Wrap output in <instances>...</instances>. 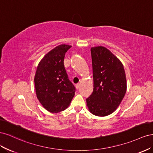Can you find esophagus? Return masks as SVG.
<instances>
[{"mask_svg":"<svg viewBox=\"0 0 153 153\" xmlns=\"http://www.w3.org/2000/svg\"><path fill=\"white\" fill-rule=\"evenodd\" d=\"M75 87H76V88L77 89H79V87H80V84H76L75 85Z\"/></svg>","mask_w":153,"mask_h":153,"instance_id":"esophagus-1","label":"esophagus"}]
</instances>
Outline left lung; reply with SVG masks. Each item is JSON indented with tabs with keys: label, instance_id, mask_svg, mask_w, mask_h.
I'll return each instance as SVG.
<instances>
[{
	"label": "left lung",
	"instance_id": "8db88e82",
	"mask_svg": "<svg viewBox=\"0 0 153 153\" xmlns=\"http://www.w3.org/2000/svg\"><path fill=\"white\" fill-rule=\"evenodd\" d=\"M94 89L86 99L90 112L104 117L112 114L126 94L127 84L120 60L104 47L91 48Z\"/></svg>",
	"mask_w": 153,
	"mask_h": 153
}]
</instances>
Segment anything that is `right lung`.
Returning <instances> with one entry per match:
<instances>
[{
    "instance_id": "1",
    "label": "right lung",
    "mask_w": 153,
    "mask_h": 153,
    "mask_svg": "<svg viewBox=\"0 0 153 153\" xmlns=\"http://www.w3.org/2000/svg\"><path fill=\"white\" fill-rule=\"evenodd\" d=\"M71 47L65 44L57 46L45 55L37 68L34 76L37 98L50 112L64 110L75 96V87L64 65L65 53Z\"/></svg>"
}]
</instances>
